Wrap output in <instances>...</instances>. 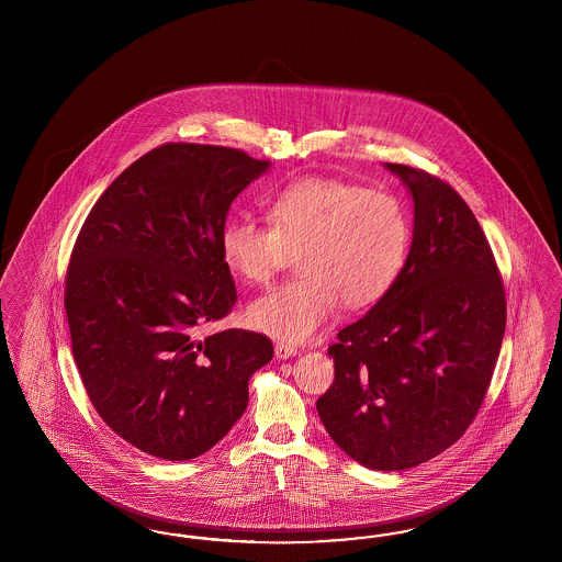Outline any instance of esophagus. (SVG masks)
<instances>
[{
    "mask_svg": "<svg viewBox=\"0 0 562 562\" xmlns=\"http://www.w3.org/2000/svg\"><path fill=\"white\" fill-rule=\"evenodd\" d=\"M273 350H276V358H280V360H286V358L296 357V355H299V348L290 346L286 341H278V344L273 346Z\"/></svg>",
    "mask_w": 562,
    "mask_h": 562,
    "instance_id": "34e87169",
    "label": "esophagus"
}]
</instances>
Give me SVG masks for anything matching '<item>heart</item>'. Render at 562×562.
<instances>
[{"mask_svg":"<svg viewBox=\"0 0 562 562\" xmlns=\"http://www.w3.org/2000/svg\"><path fill=\"white\" fill-rule=\"evenodd\" d=\"M270 226L245 214L221 231V251L238 278L263 284L290 254H299V280L263 292L249 305V324L278 340H311L336 313L367 306L392 289L409 247L402 202L327 177H306L282 189L268 205Z\"/></svg>","mask_w":562,"mask_h":562,"instance_id":"obj_1","label":"heart"}]
</instances>
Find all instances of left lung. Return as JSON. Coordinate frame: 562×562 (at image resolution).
<instances>
[{
	"mask_svg": "<svg viewBox=\"0 0 562 562\" xmlns=\"http://www.w3.org/2000/svg\"><path fill=\"white\" fill-rule=\"evenodd\" d=\"M408 189L406 263L367 315L329 346L336 379L317 400L327 435L369 470L432 460L472 425L507 324L491 245L456 189L385 162Z\"/></svg>",
	"mask_w": 562,
	"mask_h": 562,
	"instance_id": "8db88e82",
	"label": "left lung"
}]
</instances>
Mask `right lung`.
Masks as SVG:
<instances>
[{"mask_svg":"<svg viewBox=\"0 0 562 562\" xmlns=\"http://www.w3.org/2000/svg\"><path fill=\"white\" fill-rule=\"evenodd\" d=\"M272 167L235 148L165 144L90 210L66 278L71 355L102 420L139 451L188 461L226 437L272 341L200 336L237 289L221 251L231 204Z\"/></svg>","mask_w":562,"mask_h":562,"instance_id":"1","label":"right lung"}]
</instances>
